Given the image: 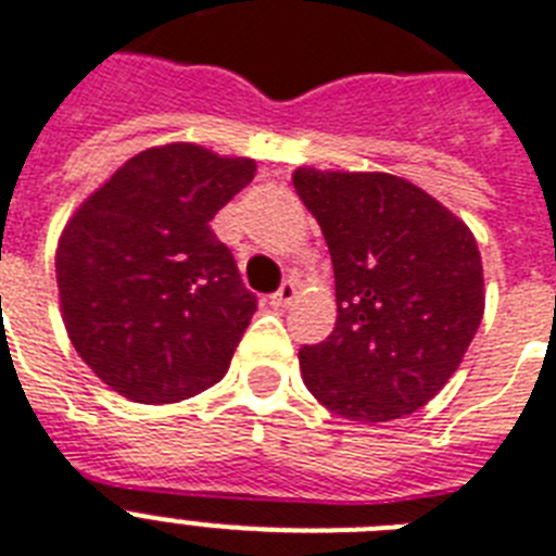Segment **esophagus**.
I'll list each match as a JSON object with an SVG mask.
<instances>
[{
  "mask_svg": "<svg viewBox=\"0 0 556 556\" xmlns=\"http://www.w3.org/2000/svg\"><path fill=\"white\" fill-rule=\"evenodd\" d=\"M295 298H298V283L295 281H283L281 289H278V292L269 298V304H273V306H289L292 301H295Z\"/></svg>",
  "mask_w": 556,
  "mask_h": 556,
  "instance_id": "obj_1",
  "label": "esophagus"
}]
</instances>
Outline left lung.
<instances>
[{"label": "left lung", "instance_id": "8db88e82", "mask_svg": "<svg viewBox=\"0 0 556 556\" xmlns=\"http://www.w3.org/2000/svg\"><path fill=\"white\" fill-rule=\"evenodd\" d=\"M292 185L327 238L338 320L298 352L306 389L361 424L412 415L446 387L485 309L471 229L392 173L298 167Z\"/></svg>", "mask_w": 556, "mask_h": 556}]
</instances>
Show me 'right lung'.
<instances>
[{
	"instance_id": "right-lung-1",
	"label": "right lung",
	"mask_w": 556,
	"mask_h": 556,
	"mask_svg": "<svg viewBox=\"0 0 556 556\" xmlns=\"http://www.w3.org/2000/svg\"><path fill=\"white\" fill-rule=\"evenodd\" d=\"M252 176V159L187 141L150 147L62 229L56 283L67 338L127 401H187L227 375L258 304L210 222Z\"/></svg>"
}]
</instances>
